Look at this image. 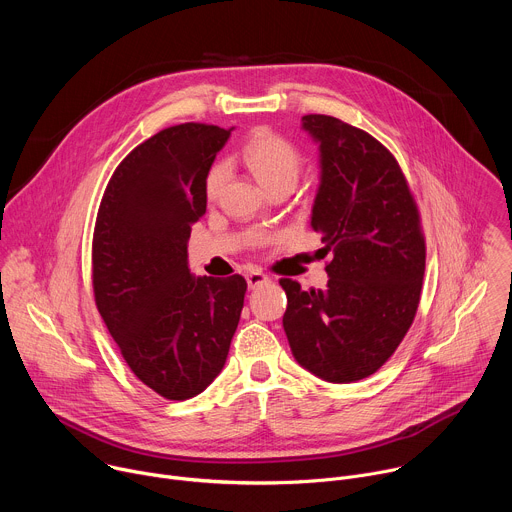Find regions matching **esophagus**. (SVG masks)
Masks as SVG:
<instances>
[{
  "mask_svg": "<svg viewBox=\"0 0 512 512\" xmlns=\"http://www.w3.org/2000/svg\"><path fill=\"white\" fill-rule=\"evenodd\" d=\"M271 279L263 273V271H249L247 273V283H249V287L251 289H257V287H261V285H265V283H269Z\"/></svg>",
  "mask_w": 512,
  "mask_h": 512,
  "instance_id": "1",
  "label": "esophagus"
}]
</instances>
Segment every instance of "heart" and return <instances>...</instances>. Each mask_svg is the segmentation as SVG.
<instances>
[{"label": "heart", "mask_w": 512, "mask_h": 512, "mask_svg": "<svg viewBox=\"0 0 512 512\" xmlns=\"http://www.w3.org/2000/svg\"><path fill=\"white\" fill-rule=\"evenodd\" d=\"M241 160L269 192L294 188L304 166V156L298 145L269 129H259L249 137L241 148ZM225 178V164H214L206 176V192L210 196L216 194L221 190ZM255 241L263 243L265 235H257Z\"/></svg>", "instance_id": "1"}]
</instances>
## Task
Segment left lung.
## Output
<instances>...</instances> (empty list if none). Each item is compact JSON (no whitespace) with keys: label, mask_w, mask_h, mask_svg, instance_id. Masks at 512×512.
<instances>
[{"label":"left lung","mask_w":512,"mask_h":512,"mask_svg":"<svg viewBox=\"0 0 512 512\" xmlns=\"http://www.w3.org/2000/svg\"><path fill=\"white\" fill-rule=\"evenodd\" d=\"M302 127L320 143L312 229L332 259L324 291L279 279L283 330L304 369L354 383L377 373L413 324L425 237L405 174L379 139L330 115H304Z\"/></svg>","instance_id":"1"}]
</instances>
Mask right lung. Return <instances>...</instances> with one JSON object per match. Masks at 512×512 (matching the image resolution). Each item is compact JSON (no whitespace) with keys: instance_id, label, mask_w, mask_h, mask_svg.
<instances>
[{"instance_id":"add662e5","label":"right lung","mask_w":512,"mask_h":512,"mask_svg":"<svg viewBox=\"0 0 512 512\" xmlns=\"http://www.w3.org/2000/svg\"><path fill=\"white\" fill-rule=\"evenodd\" d=\"M229 135L206 123L162 129L115 168L97 212V310L131 373L170 401L223 371L245 302V277H194L186 249Z\"/></svg>"}]
</instances>
